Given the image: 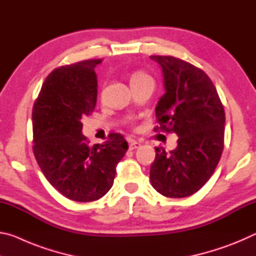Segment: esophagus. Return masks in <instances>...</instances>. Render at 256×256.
Masks as SVG:
<instances>
[{
    "instance_id": "esophagus-1",
    "label": "esophagus",
    "mask_w": 256,
    "mask_h": 256,
    "mask_svg": "<svg viewBox=\"0 0 256 256\" xmlns=\"http://www.w3.org/2000/svg\"><path fill=\"white\" fill-rule=\"evenodd\" d=\"M128 146H130V150H134V149H138V148H140L141 144H138V142H136V141L132 140V141H130V144H128Z\"/></svg>"
}]
</instances>
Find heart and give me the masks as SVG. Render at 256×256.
<instances>
[{"mask_svg": "<svg viewBox=\"0 0 256 256\" xmlns=\"http://www.w3.org/2000/svg\"><path fill=\"white\" fill-rule=\"evenodd\" d=\"M146 78H150V76L148 74H146V73H144V72H136V73H133V74L131 76V79H130V82L142 80V79H146Z\"/></svg>", "mask_w": 256, "mask_h": 256, "instance_id": "1", "label": "heart"}]
</instances>
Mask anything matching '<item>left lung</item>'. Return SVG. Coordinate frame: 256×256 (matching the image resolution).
Returning a JSON list of instances; mask_svg holds the SVG:
<instances>
[{
	"label": "left lung",
	"mask_w": 256,
	"mask_h": 256,
	"mask_svg": "<svg viewBox=\"0 0 256 256\" xmlns=\"http://www.w3.org/2000/svg\"><path fill=\"white\" fill-rule=\"evenodd\" d=\"M150 58L162 73L164 94L156 106L160 130L178 136L170 152L154 148L150 182L164 196L186 198L209 180L222 157L224 110L214 84L200 68L172 56Z\"/></svg>",
	"instance_id": "obj_1"
}]
</instances>
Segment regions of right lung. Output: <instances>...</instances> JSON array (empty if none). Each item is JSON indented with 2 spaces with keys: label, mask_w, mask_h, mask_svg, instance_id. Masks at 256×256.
Listing matches in <instances>:
<instances>
[{
  "label": "right lung",
  "mask_w": 256,
  "mask_h": 256,
  "mask_svg": "<svg viewBox=\"0 0 256 256\" xmlns=\"http://www.w3.org/2000/svg\"><path fill=\"white\" fill-rule=\"evenodd\" d=\"M102 60H86L56 68L46 78L32 110L34 154L42 174L64 196L96 201L114 184L116 164L128 151L122 134L89 146L81 120L97 102Z\"/></svg>",
  "instance_id": "right-lung-1"
}]
</instances>
